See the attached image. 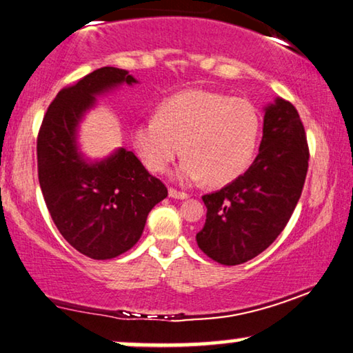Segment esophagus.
I'll use <instances>...</instances> for the list:
<instances>
[{"mask_svg": "<svg viewBox=\"0 0 353 353\" xmlns=\"http://www.w3.org/2000/svg\"><path fill=\"white\" fill-rule=\"evenodd\" d=\"M170 198H172V199H187L188 198V194L185 193V192H179V190H176V188H170Z\"/></svg>", "mask_w": 353, "mask_h": 353, "instance_id": "34e87169", "label": "esophagus"}]
</instances>
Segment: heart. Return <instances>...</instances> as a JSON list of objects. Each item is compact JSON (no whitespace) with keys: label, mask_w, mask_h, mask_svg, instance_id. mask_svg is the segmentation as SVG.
<instances>
[{"label":"heart","mask_w":353,"mask_h":353,"mask_svg":"<svg viewBox=\"0 0 353 353\" xmlns=\"http://www.w3.org/2000/svg\"><path fill=\"white\" fill-rule=\"evenodd\" d=\"M261 116L248 100L225 94L185 91L165 100L154 119L132 128V146L150 172H165L182 149L176 179L223 187L253 161Z\"/></svg>","instance_id":"b5f03b06"}]
</instances>
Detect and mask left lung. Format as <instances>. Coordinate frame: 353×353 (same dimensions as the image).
<instances>
[{"label": "left lung", "mask_w": 353, "mask_h": 353, "mask_svg": "<svg viewBox=\"0 0 353 353\" xmlns=\"http://www.w3.org/2000/svg\"><path fill=\"white\" fill-rule=\"evenodd\" d=\"M306 133L299 111L283 99L268 105L259 154L247 172L204 194L205 225L198 247L223 265L253 259L275 242L292 216L307 172Z\"/></svg>", "instance_id": "left-lung-1"}]
</instances>
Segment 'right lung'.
Instances as JSON below:
<instances>
[{
  "instance_id": "right-lung-1",
  "label": "right lung",
  "mask_w": 353,
  "mask_h": 353,
  "mask_svg": "<svg viewBox=\"0 0 353 353\" xmlns=\"http://www.w3.org/2000/svg\"><path fill=\"white\" fill-rule=\"evenodd\" d=\"M135 78L124 69L102 67L61 89L37 135V174L52 220L67 242L91 259H113L141 237L149 212L168 196L124 148L96 163L78 152L75 133L96 96Z\"/></svg>"
}]
</instances>
